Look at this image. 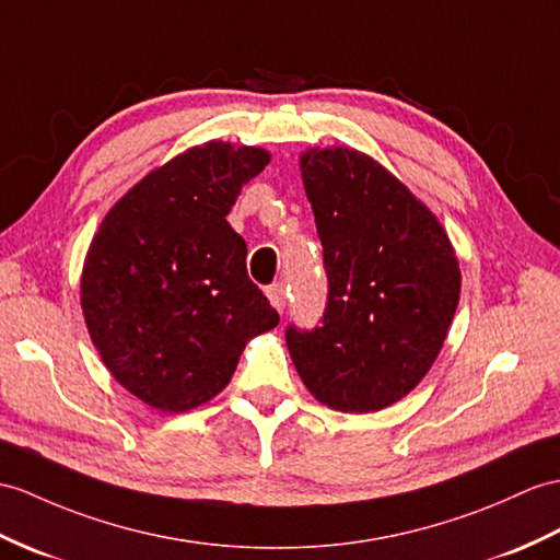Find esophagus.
<instances>
[{
  "mask_svg": "<svg viewBox=\"0 0 560 560\" xmlns=\"http://www.w3.org/2000/svg\"><path fill=\"white\" fill-rule=\"evenodd\" d=\"M267 298H269L271 305H275L279 312H283V307H285V289H283V283H271L269 289H267Z\"/></svg>",
  "mask_w": 560,
  "mask_h": 560,
  "instance_id": "1",
  "label": "esophagus"
}]
</instances>
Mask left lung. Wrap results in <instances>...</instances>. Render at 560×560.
I'll use <instances>...</instances> for the list:
<instances>
[{"mask_svg": "<svg viewBox=\"0 0 560 560\" xmlns=\"http://www.w3.org/2000/svg\"><path fill=\"white\" fill-rule=\"evenodd\" d=\"M301 176L329 277L322 327H289L307 392L341 412L394 406L432 370L460 298L458 255L436 214L370 154L310 148Z\"/></svg>", "mask_w": 560, "mask_h": 560, "instance_id": "1", "label": "left lung"}]
</instances>
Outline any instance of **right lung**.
<instances>
[{"instance_id": "right-lung-1", "label": "right lung", "mask_w": 560, "mask_h": 560, "mask_svg": "<svg viewBox=\"0 0 560 560\" xmlns=\"http://www.w3.org/2000/svg\"><path fill=\"white\" fill-rule=\"evenodd\" d=\"M265 148L207 140L152 168L104 214L81 275L85 327L104 368L162 412L229 386L277 310L245 269L226 214L269 164Z\"/></svg>"}]
</instances>
